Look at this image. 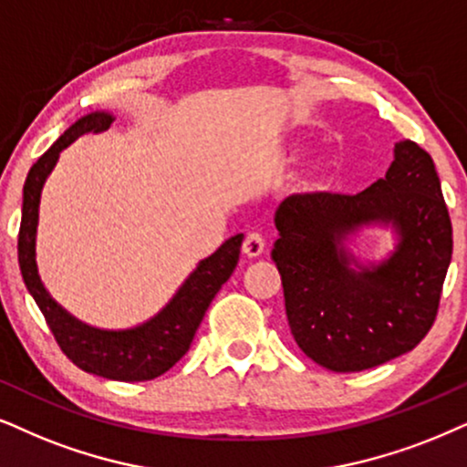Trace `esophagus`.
Returning a JSON list of instances; mask_svg holds the SVG:
<instances>
[{
  "label": "esophagus",
  "mask_w": 467,
  "mask_h": 467,
  "mask_svg": "<svg viewBox=\"0 0 467 467\" xmlns=\"http://www.w3.org/2000/svg\"><path fill=\"white\" fill-rule=\"evenodd\" d=\"M265 245H267V241H265L261 233H247L244 241V254L250 258H256L265 252Z\"/></svg>",
  "instance_id": "esophagus-1"
}]
</instances>
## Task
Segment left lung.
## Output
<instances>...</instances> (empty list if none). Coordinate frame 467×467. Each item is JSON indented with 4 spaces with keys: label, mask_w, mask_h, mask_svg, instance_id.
Instances as JSON below:
<instances>
[{
    "label": "left lung",
    "mask_w": 467,
    "mask_h": 467,
    "mask_svg": "<svg viewBox=\"0 0 467 467\" xmlns=\"http://www.w3.org/2000/svg\"><path fill=\"white\" fill-rule=\"evenodd\" d=\"M379 223L395 252L359 265L346 241ZM274 258L288 327L306 356L336 373L373 368L411 351L433 326L452 256V223L440 176L416 141L394 144L383 179L356 196L295 193L275 211ZM353 262L360 269L350 267Z\"/></svg>",
    "instance_id": "1"
}]
</instances>
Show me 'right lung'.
Segmentation results:
<instances>
[{"label": "right lung", "mask_w": 467, "mask_h": 467, "mask_svg": "<svg viewBox=\"0 0 467 467\" xmlns=\"http://www.w3.org/2000/svg\"><path fill=\"white\" fill-rule=\"evenodd\" d=\"M114 116L109 111H92L70 125L53 146L29 168L23 185V209L19 228V267L29 295L45 315L47 326L56 336L70 362L86 373L116 381H149L170 370L190 351V345L204 318V312L233 275L239 263L244 234H234L209 258L198 263L176 295L150 321L131 329H99L68 315L47 291L36 265V228L43 185L57 157L84 133H101L109 129Z\"/></svg>", "instance_id": "right-lung-1"}]
</instances>
